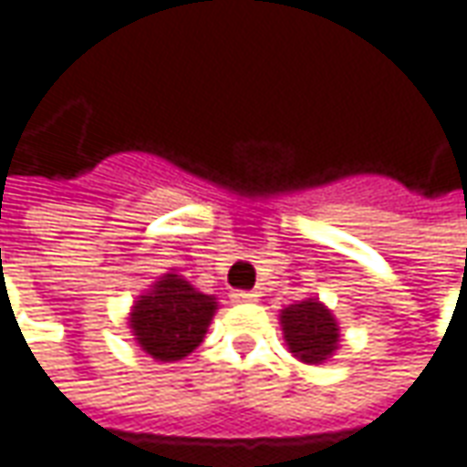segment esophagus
Listing matches in <instances>:
<instances>
[{
  "mask_svg": "<svg viewBox=\"0 0 467 467\" xmlns=\"http://www.w3.org/2000/svg\"><path fill=\"white\" fill-rule=\"evenodd\" d=\"M258 299V295L255 292H233V302H255Z\"/></svg>",
  "mask_w": 467,
  "mask_h": 467,
  "instance_id": "1",
  "label": "esophagus"
}]
</instances>
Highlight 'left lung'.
<instances>
[{
  "mask_svg": "<svg viewBox=\"0 0 467 467\" xmlns=\"http://www.w3.org/2000/svg\"><path fill=\"white\" fill-rule=\"evenodd\" d=\"M284 341L305 364H320L338 348V323L320 299H305L282 310Z\"/></svg>",
  "mask_w": 467,
  "mask_h": 467,
  "instance_id": "left-lung-1",
  "label": "left lung"
}]
</instances>
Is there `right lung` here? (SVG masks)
Instances as JSON below:
<instances>
[{"label": "right lung", "mask_w": 467, "mask_h": 467, "mask_svg": "<svg viewBox=\"0 0 467 467\" xmlns=\"http://www.w3.org/2000/svg\"><path fill=\"white\" fill-rule=\"evenodd\" d=\"M214 313L217 297L193 289V284L170 271L134 302L129 328L154 362H178L202 344Z\"/></svg>", "instance_id": "1"}]
</instances>
